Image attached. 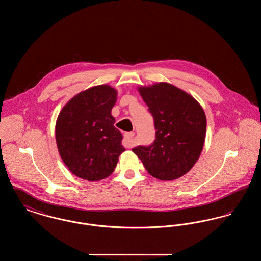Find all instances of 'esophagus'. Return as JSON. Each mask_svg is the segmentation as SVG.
<instances>
[{
    "label": "esophagus",
    "mask_w": 261,
    "mask_h": 261,
    "mask_svg": "<svg viewBox=\"0 0 261 261\" xmlns=\"http://www.w3.org/2000/svg\"><path fill=\"white\" fill-rule=\"evenodd\" d=\"M135 135L134 132H126L123 139V145L126 148H131L133 146V137Z\"/></svg>",
    "instance_id": "esophagus-1"
}]
</instances>
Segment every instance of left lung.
<instances>
[{
	"label": "left lung",
	"instance_id": "left-lung-1",
	"mask_svg": "<svg viewBox=\"0 0 261 261\" xmlns=\"http://www.w3.org/2000/svg\"><path fill=\"white\" fill-rule=\"evenodd\" d=\"M138 91L153 116L155 140L132 149L152 177L171 181L188 173L204 145L206 117L199 101L167 82L140 86Z\"/></svg>",
	"mask_w": 261,
	"mask_h": 261
}]
</instances>
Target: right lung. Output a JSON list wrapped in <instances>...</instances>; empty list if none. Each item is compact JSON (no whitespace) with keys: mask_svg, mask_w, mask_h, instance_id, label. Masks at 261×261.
Returning a JSON list of instances; mask_svg holds the SVG:
<instances>
[{"mask_svg":"<svg viewBox=\"0 0 261 261\" xmlns=\"http://www.w3.org/2000/svg\"><path fill=\"white\" fill-rule=\"evenodd\" d=\"M117 90L102 84L69 99L56 122V142L62 162L75 176L99 181L114 171L124 151L123 137L114 127L112 108Z\"/></svg>","mask_w":261,"mask_h":261,"instance_id":"right-lung-1","label":"right lung"}]
</instances>
